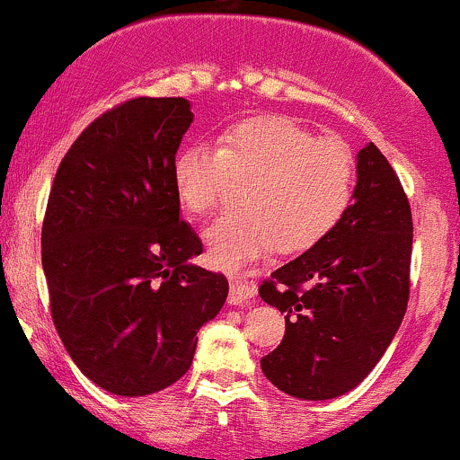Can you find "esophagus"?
Listing matches in <instances>:
<instances>
[{"instance_id":"esophagus-1","label":"esophagus","mask_w":460,"mask_h":460,"mask_svg":"<svg viewBox=\"0 0 460 460\" xmlns=\"http://www.w3.org/2000/svg\"><path fill=\"white\" fill-rule=\"evenodd\" d=\"M255 297V287L244 278H231L229 304H244Z\"/></svg>"}]
</instances>
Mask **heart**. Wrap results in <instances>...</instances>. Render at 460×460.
<instances>
[{"instance_id": "b5f03b06", "label": "heart", "mask_w": 460, "mask_h": 460, "mask_svg": "<svg viewBox=\"0 0 460 460\" xmlns=\"http://www.w3.org/2000/svg\"><path fill=\"white\" fill-rule=\"evenodd\" d=\"M231 178L246 181L244 209L217 217L205 244L216 267L238 270L273 246L299 253L322 243L350 209L357 163L344 141L319 138L284 116L231 123L216 145L193 141L172 161L173 191L191 216L211 214Z\"/></svg>"}]
</instances>
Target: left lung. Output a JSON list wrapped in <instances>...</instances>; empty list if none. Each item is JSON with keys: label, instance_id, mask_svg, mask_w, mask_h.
Listing matches in <instances>:
<instances>
[{"label": "left lung", "instance_id": "8db88e82", "mask_svg": "<svg viewBox=\"0 0 460 460\" xmlns=\"http://www.w3.org/2000/svg\"><path fill=\"white\" fill-rule=\"evenodd\" d=\"M412 211L399 176L368 143L355 202L315 246L270 273L260 297L284 313L262 372L282 393L323 401L359 385L384 357L410 299Z\"/></svg>", "mask_w": 460, "mask_h": 460}]
</instances>
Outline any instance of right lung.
Instances as JSON below:
<instances>
[{
  "mask_svg": "<svg viewBox=\"0 0 460 460\" xmlns=\"http://www.w3.org/2000/svg\"><path fill=\"white\" fill-rule=\"evenodd\" d=\"M191 120L181 96L114 105L72 143L48 196L52 323L79 370L112 394L176 384L229 293L225 275L187 262L202 243L181 220L172 161Z\"/></svg>",
  "mask_w": 460,
  "mask_h": 460,
  "instance_id": "obj_1",
  "label": "right lung"
}]
</instances>
